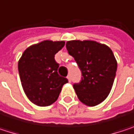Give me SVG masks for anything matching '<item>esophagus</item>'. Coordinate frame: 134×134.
<instances>
[{
  "label": "esophagus",
  "mask_w": 134,
  "mask_h": 134,
  "mask_svg": "<svg viewBox=\"0 0 134 134\" xmlns=\"http://www.w3.org/2000/svg\"><path fill=\"white\" fill-rule=\"evenodd\" d=\"M67 79H68L69 82L71 81V77H70V75H68V76H67Z\"/></svg>",
  "instance_id": "1"
}]
</instances>
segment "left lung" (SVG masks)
Segmentation results:
<instances>
[{
    "label": "left lung",
    "mask_w": 134,
    "mask_h": 134,
    "mask_svg": "<svg viewBox=\"0 0 134 134\" xmlns=\"http://www.w3.org/2000/svg\"><path fill=\"white\" fill-rule=\"evenodd\" d=\"M81 71V80L74 84L79 100L88 106L102 102L110 92L117 62L111 49L105 44L92 40H71L66 43Z\"/></svg>",
    "instance_id": "obj_1"
}]
</instances>
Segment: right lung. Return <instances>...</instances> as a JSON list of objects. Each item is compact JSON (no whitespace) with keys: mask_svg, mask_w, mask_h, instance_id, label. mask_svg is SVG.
<instances>
[{"mask_svg":"<svg viewBox=\"0 0 134 134\" xmlns=\"http://www.w3.org/2000/svg\"><path fill=\"white\" fill-rule=\"evenodd\" d=\"M65 45L64 41L45 40L27 48L18 61V73L29 99L39 106L56 102L62 87L68 82L58 74L55 54Z\"/></svg>","mask_w":134,"mask_h":134,"instance_id":"1","label":"right lung"}]
</instances>
